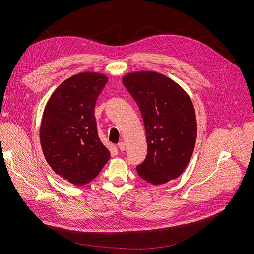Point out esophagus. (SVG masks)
<instances>
[{
  "mask_svg": "<svg viewBox=\"0 0 254 254\" xmlns=\"http://www.w3.org/2000/svg\"><path fill=\"white\" fill-rule=\"evenodd\" d=\"M118 148L120 151H125L126 150V144L124 142H119L118 143Z\"/></svg>",
  "mask_w": 254,
  "mask_h": 254,
  "instance_id": "esophagus-1",
  "label": "esophagus"
}]
</instances>
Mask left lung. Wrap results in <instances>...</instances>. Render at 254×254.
<instances>
[{"label":"left lung","mask_w":254,"mask_h":254,"mask_svg":"<svg viewBox=\"0 0 254 254\" xmlns=\"http://www.w3.org/2000/svg\"><path fill=\"white\" fill-rule=\"evenodd\" d=\"M123 82L139 106L146 130L147 156L137 167L139 176L154 185L178 178L196 140L190 97L174 80L157 72L128 73Z\"/></svg>","instance_id":"1"}]
</instances>
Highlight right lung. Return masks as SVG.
<instances>
[{
    "instance_id": "obj_1",
    "label": "right lung",
    "mask_w": 254,
    "mask_h": 254,
    "mask_svg": "<svg viewBox=\"0 0 254 254\" xmlns=\"http://www.w3.org/2000/svg\"><path fill=\"white\" fill-rule=\"evenodd\" d=\"M108 77L82 72L62 82L49 98L40 126L46 162L63 179L80 186L95 179L110 152L101 142L95 116Z\"/></svg>"
}]
</instances>
